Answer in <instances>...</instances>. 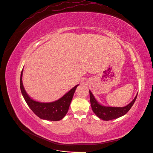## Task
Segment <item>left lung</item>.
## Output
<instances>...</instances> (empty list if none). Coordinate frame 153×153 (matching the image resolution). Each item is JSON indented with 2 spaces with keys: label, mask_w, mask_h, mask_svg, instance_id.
Segmentation results:
<instances>
[{
  "label": "left lung",
  "mask_w": 153,
  "mask_h": 153,
  "mask_svg": "<svg viewBox=\"0 0 153 153\" xmlns=\"http://www.w3.org/2000/svg\"><path fill=\"white\" fill-rule=\"evenodd\" d=\"M89 94L91 107L94 113L99 118L103 120H105V121L116 119L125 115L133 106L138 95V94H136L134 99L126 106L123 107H113L101 105L96 100L94 95L90 90Z\"/></svg>",
  "instance_id": "obj_1"
}]
</instances>
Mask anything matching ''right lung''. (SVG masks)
Instances as JSON below:
<instances>
[{
    "instance_id": "obj_1",
    "label": "right lung",
    "mask_w": 153,
    "mask_h": 153,
    "mask_svg": "<svg viewBox=\"0 0 153 153\" xmlns=\"http://www.w3.org/2000/svg\"><path fill=\"white\" fill-rule=\"evenodd\" d=\"M23 69L20 75V90L27 105L39 118L50 121H59L62 119L69 110L71 100L77 87L76 85L61 98L52 102H39L32 99L26 92L22 82Z\"/></svg>"
}]
</instances>
